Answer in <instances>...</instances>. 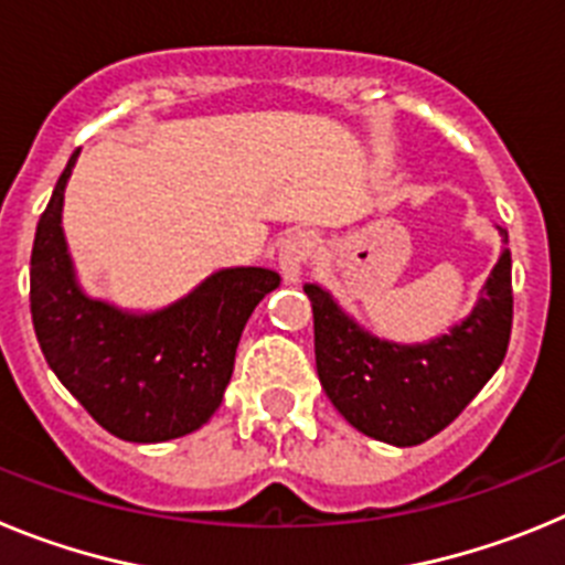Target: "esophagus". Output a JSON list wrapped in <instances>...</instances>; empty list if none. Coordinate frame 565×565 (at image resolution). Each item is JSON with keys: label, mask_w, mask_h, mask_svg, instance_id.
Wrapping results in <instances>:
<instances>
[{"label": "esophagus", "mask_w": 565, "mask_h": 565, "mask_svg": "<svg viewBox=\"0 0 565 565\" xmlns=\"http://www.w3.org/2000/svg\"><path fill=\"white\" fill-rule=\"evenodd\" d=\"M313 252V237L308 232H294L282 239L279 246V271L286 282H299L308 268V259Z\"/></svg>", "instance_id": "obj_1"}]
</instances>
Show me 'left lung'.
I'll use <instances>...</instances> for the list:
<instances>
[{
    "mask_svg": "<svg viewBox=\"0 0 565 565\" xmlns=\"http://www.w3.org/2000/svg\"><path fill=\"white\" fill-rule=\"evenodd\" d=\"M509 243L507 228H498ZM313 308L319 382L359 433L416 447L461 416L507 356L512 331V257L501 254L478 306L461 326L424 344L362 331L331 294L306 286Z\"/></svg>",
    "mask_w": 565,
    "mask_h": 565,
    "instance_id": "1",
    "label": "left lung"
}]
</instances>
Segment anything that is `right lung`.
I'll return each mask as SVG.
<instances>
[{
    "label": "right lung",
    "instance_id": "right-lung-1",
    "mask_svg": "<svg viewBox=\"0 0 565 565\" xmlns=\"http://www.w3.org/2000/svg\"><path fill=\"white\" fill-rule=\"evenodd\" d=\"M70 154L30 254V313L58 382L104 430L158 444L194 433L221 407L239 333L279 286L268 268H223L169 308L129 313L78 286L62 232Z\"/></svg>",
    "mask_w": 565,
    "mask_h": 565
}]
</instances>
